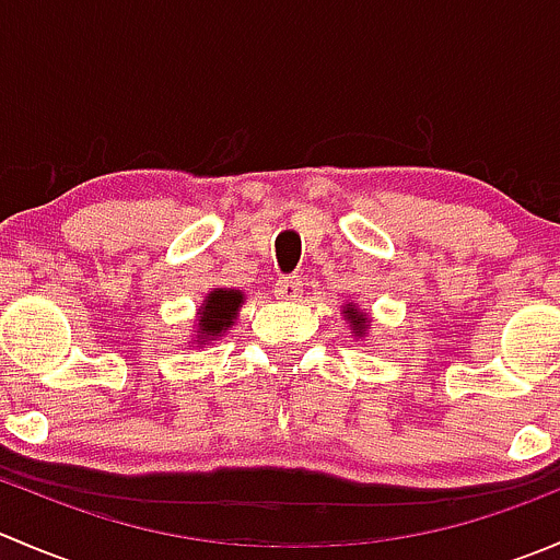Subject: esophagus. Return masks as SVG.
<instances>
[{
  "label": "esophagus",
  "instance_id": "34e87169",
  "mask_svg": "<svg viewBox=\"0 0 560 560\" xmlns=\"http://www.w3.org/2000/svg\"><path fill=\"white\" fill-rule=\"evenodd\" d=\"M301 276H279V281H276V298H281V301H301Z\"/></svg>",
  "mask_w": 560,
  "mask_h": 560
}]
</instances>
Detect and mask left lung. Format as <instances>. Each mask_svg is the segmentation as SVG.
<instances>
[{
    "instance_id": "obj_1",
    "label": "left lung",
    "mask_w": 560,
    "mask_h": 560,
    "mask_svg": "<svg viewBox=\"0 0 560 560\" xmlns=\"http://www.w3.org/2000/svg\"><path fill=\"white\" fill-rule=\"evenodd\" d=\"M343 314H347V316H349V319H352V322H354V330H358V332H360V327H363V314H360V312H358V308H347V312H343Z\"/></svg>"
}]
</instances>
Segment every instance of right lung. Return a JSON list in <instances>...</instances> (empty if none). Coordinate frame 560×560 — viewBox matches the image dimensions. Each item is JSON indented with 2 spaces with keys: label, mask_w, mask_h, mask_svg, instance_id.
<instances>
[{
  "label": "right lung",
  "mask_w": 560,
  "mask_h": 560,
  "mask_svg": "<svg viewBox=\"0 0 560 560\" xmlns=\"http://www.w3.org/2000/svg\"><path fill=\"white\" fill-rule=\"evenodd\" d=\"M244 303V295H241L238 290H213L211 295H208L206 306L200 308V341L206 338V341H217L219 332L228 330L230 325H233L235 314H238V306Z\"/></svg>",
  "instance_id": "1"
}]
</instances>
